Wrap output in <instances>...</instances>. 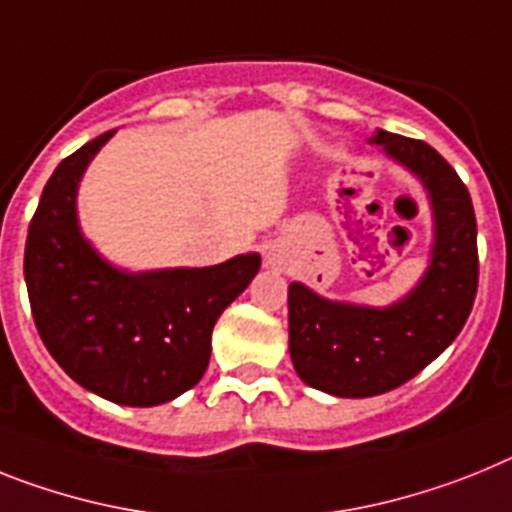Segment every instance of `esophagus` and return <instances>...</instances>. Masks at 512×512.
<instances>
[{"instance_id": "esophagus-1", "label": "esophagus", "mask_w": 512, "mask_h": 512, "mask_svg": "<svg viewBox=\"0 0 512 512\" xmlns=\"http://www.w3.org/2000/svg\"><path fill=\"white\" fill-rule=\"evenodd\" d=\"M266 264H274V256H272V253H266Z\"/></svg>"}]
</instances>
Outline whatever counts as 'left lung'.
<instances>
[{
  "label": "left lung",
  "mask_w": 512,
  "mask_h": 512,
  "mask_svg": "<svg viewBox=\"0 0 512 512\" xmlns=\"http://www.w3.org/2000/svg\"><path fill=\"white\" fill-rule=\"evenodd\" d=\"M422 183L432 246L417 285L391 305L329 300L292 282L290 357L300 381L342 399L393 391L427 368L461 334L479 282L476 217L456 170L427 142L378 129L370 137Z\"/></svg>",
  "instance_id": "1"
}]
</instances>
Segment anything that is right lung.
<instances>
[{"instance_id": "add662e5", "label": "right lung", "mask_w": 512, "mask_h": 512, "mask_svg": "<svg viewBox=\"0 0 512 512\" xmlns=\"http://www.w3.org/2000/svg\"><path fill=\"white\" fill-rule=\"evenodd\" d=\"M106 131L61 160L25 243V285L43 344L87 391L121 406H157L202 381L212 329L251 285L259 253L202 269L129 272L82 235L77 191Z\"/></svg>"}]
</instances>
